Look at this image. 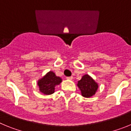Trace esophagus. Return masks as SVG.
<instances>
[{"mask_svg": "<svg viewBox=\"0 0 131 131\" xmlns=\"http://www.w3.org/2000/svg\"><path fill=\"white\" fill-rule=\"evenodd\" d=\"M66 79H69V80H72L73 79V77H72V76H71V77H67Z\"/></svg>", "mask_w": 131, "mask_h": 131, "instance_id": "esophagus-1", "label": "esophagus"}]
</instances>
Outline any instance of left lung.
<instances>
[{
	"label": "left lung",
	"instance_id": "obj_1",
	"mask_svg": "<svg viewBox=\"0 0 131 131\" xmlns=\"http://www.w3.org/2000/svg\"><path fill=\"white\" fill-rule=\"evenodd\" d=\"M79 88L81 91L82 95L86 98L93 96L98 89V84L89 75H84L78 81Z\"/></svg>",
	"mask_w": 131,
	"mask_h": 131
}]
</instances>
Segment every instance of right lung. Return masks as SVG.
<instances>
[{
  "label": "right lung",
  "mask_w": 131,
  "mask_h": 131,
  "mask_svg": "<svg viewBox=\"0 0 131 131\" xmlns=\"http://www.w3.org/2000/svg\"><path fill=\"white\" fill-rule=\"evenodd\" d=\"M62 82L60 77H56L54 72L50 71L38 82L40 91L45 94H51L54 92V87Z\"/></svg>",
  "instance_id": "1"
}]
</instances>
